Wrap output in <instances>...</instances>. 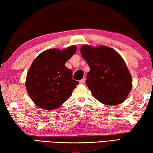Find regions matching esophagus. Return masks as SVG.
<instances>
[{
  "instance_id": "obj_1",
  "label": "esophagus",
  "mask_w": 153,
  "mask_h": 153,
  "mask_svg": "<svg viewBox=\"0 0 153 153\" xmlns=\"http://www.w3.org/2000/svg\"><path fill=\"white\" fill-rule=\"evenodd\" d=\"M85 81V79H82L80 81H79V83H80V84H84Z\"/></svg>"
}]
</instances>
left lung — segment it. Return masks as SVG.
<instances>
[{"instance_id":"left-lung-1","label":"left lung","mask_w":153,"mask_h":153,"mask_svg":"<svg viewBox=\"0 0 153 153\" xmlns=\"http://www.w3.org/2000/svg\"><path fill=\"white\" fill-rule=\"evenodd\" d=\"M80 52L90 67L86 84L94 97L109 106L124 102L132 88V79L120 54L104 45H83Z\"/></svg>"}]
</instances>
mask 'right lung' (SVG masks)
Listing matches in <instances>:
<instances>
[{
	"mask_svg": "<svg viewBox=\"0 0 153 153\" xmlns=\"http://www.w3.org/2000/svg\"><path fill=\"white\" fill-rule=\"evenodd\" d=\"M76 47L46 50L33 60L26 80V88L33 102L45 110L60 107L72 95L78 81L65 65L75 53Z\"/></svg>",
	"mask_w": 153,
	"mask_h": 153,
	"instance_id": "right-lung-1",
	"label": "right lung"
}]
</instances>
